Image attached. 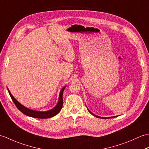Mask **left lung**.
<instances>
[{"label":"left lung","mask_w":149,"mask_h":149,"mask_svg":"<svg viewBox=\"0 0 149 149\" xmlns=\"http://www.w3.org/2000/svg\"><path fill=\"white\" fill-rule=\"evenodd\" d=\"M87 109H88V108H87ZM88 111H89V112H90V113L91 114V115H93V116H96V117H98V118H104H104H107H107H105V117H100V116H96V115H94V114H93L92 113H91V112L90 111L89 109H88ZM114 117H115V116H114ZM109 118H113V117H109Z\"/></svg>","instance_id":"1"}]
</instances>
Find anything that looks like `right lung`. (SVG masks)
<instances>
[{"instance_id": "1", "label": "right lung", "mask_w": 149, "mask_h": 149, "mask_svg": "<svg viewBox=\"0 0 149 149\" xmlns=\"http://www.w3.org/2000/svg\"><path fill=\"white\" fill-rule=\"evenodd\" d=\"M65 87L66 86L63 87L61 89V91H60L59 100H58V104H57V105L52 109L47 111H34V110L27 108V107H26L23 105H22L21 104L19 103L18 101L15 99L13 96L12 95V94L11 93L10 91H9L8 88V90L9 93V95H10L11 99L13 100V101L15 106H17V108L20 110L22 113H23L24 115L31 116V117H33V118H51V117L54 116L60 111H61L63 107V93Z\"/></svg>"}]
</instances>
